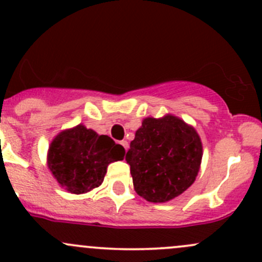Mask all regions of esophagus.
<instances>
[{
	"label": "esophagus",
	"instance_id": "obj_1",
	"mask_svg": "<svg viewBox=\"0 0 262 262\" xmlns=\"http://www.w3.org/2000/svg\"><path fill=\"white\" fill-rule=\"evenodd\" d=\"M120 144L123 145V147H124V149H125V150H128V148H129V144H128V142H126V140H122V142H120Z\"/></svg>",
	"mask_w": 262,
	"mask_h": 262
}]
</instances>
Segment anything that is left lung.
Segmentation results:
<instances>
[{
    "label": "left lung",
    "instance_id": "1",
    "mask_svg": "<svg viewBox=\"0 0 262 262\" xmlns=\"http://www.w3.org/2000/svg\"><path fill=\"white\" fill-rule=\"evenodd\" d=\"M202 154L196 129L176 115L166 114L143 119L125 161L137 193L148 202L163 203L193 184Z\"/></svg>",
    "mask_w": 262,
    "mask_h": 262
}]
</instances>
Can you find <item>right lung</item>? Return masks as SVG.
I'll list each match as a JSON object with an SVG mask.
<instances>
[{"instance_id":"1","label":"right lung","mask_w":262,"mask_h":262,"mask_svg":"<svg viewBox=\"0 0 262 262\" xmlns=\"http://www.w3.org/2000/svg\"><path fill=\"white\" fill-rule=\"evenodd\" d=\"M125 149L84 124L60 132L49 145L48 168L65 191L90 192L103 183L110 163L123 161Z\"/></svg>"}]
</instances>
